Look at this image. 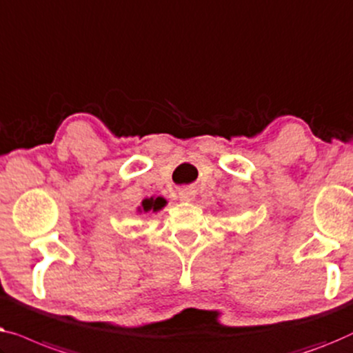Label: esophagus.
I'll return each instance as SVG.
<instances>
[{
    "instance_id": "34e87169",
    "label": "esophagus",
    "mask_w": 353,
    "mask_h": 353,
    "mask_svg": "<svg viewBox=\"0 0 353 353\" xmlns=\"http://www.w3.org/2000/svg\"><path fill=\"white\" fill-rule=\"evenodd\" d=\"M179 198L183 201H192L193 198H195V190L190 187H183V188H179Z\"/></svg>"
}]
</instances>
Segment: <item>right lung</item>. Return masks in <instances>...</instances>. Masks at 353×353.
<instances>
[{
  "label": "right lung",
  "mask_w": 353,
  "mask_h": 353,
  "mask_svg": "<svg viewBox=\"0 0 353 353\" xmlns=\"http://www.w3.org/2000/svg\"><path fill=\"white\" fill-rule=\"evenodd\" d=\"M165 205H166L165 198H161V196H158V198H147V200L142 201V206L139 208V211H141V212L142 211L143 212H148V211L157 212V211H160Z\"/></svg>",
  "instance_id": "obj_1"
}]
</instances>
